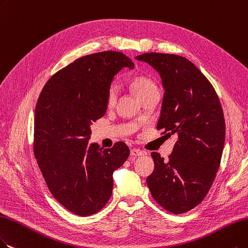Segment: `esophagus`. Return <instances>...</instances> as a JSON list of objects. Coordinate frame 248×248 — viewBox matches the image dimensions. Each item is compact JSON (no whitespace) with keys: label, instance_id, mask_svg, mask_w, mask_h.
I'll use <instances>...</instances> for the list:
<instances>
[{"label":"esophagus","instance_id":"obj_1","mask_svg":"<svg viewBox=\"0 0 248 248\" xmlns=\"http://www.w3.org/2000/svg\"><path fill=\"white\" fill-rule=\"evenodd\" d=\"M130 155H131V156L136 157V156L143 155H144V152H142V151H140V150H137V148H132V150L130 151Z\"/></svg>","mask_w":248,"mask_h":248}]
</instances>
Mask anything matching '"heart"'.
Instances as JSON below:
<instances>
[{
    "label": "heart",
    "instance_id": "obj_1",
    "mask_svg": "<svg viewBox=\"0 0 248 248\" xmlns=\"http://www.w3.org/2000/svg\"><path fill=\"white\" fill-rule=\"evenodd\" d=\"M131 87L134 92L135 95L138 98H141L148 93H151L155 90H157L155 82L145 76H137L134 77L131 80ZM117 98V87L115 84L111 85L108 88V105H113L116 102Z\"/></svg>",
    "mask_w": 248,
    "mask_h": 248
}]
</instances>
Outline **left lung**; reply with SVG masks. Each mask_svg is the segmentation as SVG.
<instances>
[{"instance_id":"1","label":"left lung","mask_w":248,"mask_h":248,"mask_svg":"<svg viewBox=\"0 0 248 248\" xmlns=\"http://www.w3.org/2000/svg\"><path fill=\"white\" fill-rule=\"evenodd\" d=\"M160 74L165 93L156 129L177 136L169 160L152 153L154 172L146 178L155 201L173 214L201 203L219 170L225 120L213 85L186 58L161 53L135 57Z\"/></svg>"}]
</instances>
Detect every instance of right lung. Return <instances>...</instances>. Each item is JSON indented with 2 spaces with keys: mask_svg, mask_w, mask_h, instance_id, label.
Masks as SVG:
<instances>
[{
  "mask_svg": "<svg viewBox=\"0 0 248 248\" xmlns=\"http://www.w3.org/2000/svg\"><path fill=\"white\" fill-rule=\"evenodd\" d=\"M123 67L134 63L123 53L87 55L54 74L35 107L33 152L48 190L68 211L91 216L110 200L113 173L129 156L119 141L111 148L88 143L91 125L108 108V88Z\"/></svg>",
  "mask_w": 248,
  "mask_h": 248,
  "instance_id": "add662e5",
  "label": "right lung"
}]
</instances>
